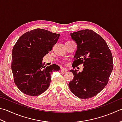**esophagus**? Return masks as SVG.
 <instances>
[{"label":"esophagus","mask_w":122,"mask_h":122,"mask_svg":"<svg viewBox=\"0 0 122 122\" xmlns=\"http://www.w3.org/2000/svg\"><path fill=\"white\" fill-rule=\"evenodd\" d=\"M68 70L66 68H62V69H61V72H64V73L68 72Z\"/></svg>","instance_id":"obj_1"}]
</instances>
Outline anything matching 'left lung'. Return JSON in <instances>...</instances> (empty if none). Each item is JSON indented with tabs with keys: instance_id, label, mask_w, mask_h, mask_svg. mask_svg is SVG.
Instances as JSON below:
<instances>
[{
	"instance_id": "left-lung-1",
	"label": "left lung",
	"mask_w": 122,
	"mask_h": 122,
	"mask_svg": "<svg viewBox=\"0 0 122 122\" xmlns=\"http://www.w3.org/2000/svg\"><path fill=\"white\" fill-rule=\"evenodd\" d=\"M77 44L72 67L83 64L82 72L71 70L74 76L69 87L72 94L81 99L97 95L108 82L113 69V56L103 38L92 30L71 33Z\"/></svg>"
}]
</instances>
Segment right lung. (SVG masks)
<instances>
[{"mask_svg":"<svg viewBox=\"0 0 122 122\" xmlns=\"http://www.w3.org/2000/svg\"><path fill=\"white\" fill-rule=\"evenodd\" d=\"M60 34L36 28L23 34L12 51L11 70L19 90L32 96H39L49 88L51 73L58 71L56 64L44 66L43 58L56 43Z\"/></svg>","mask_w":122,"mask_h":122,"instance_id":"obj_1","label":"right lung"}]
</instances>
